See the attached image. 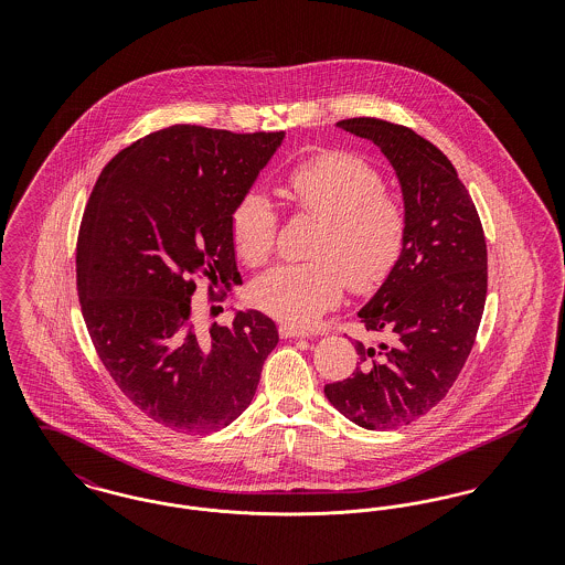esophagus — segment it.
Listing matches in <instances>:
<instances>
[{
  "label": "esophagus",
  "mask_w": 565,
  "mask_h": 565,
  "mask_svg": "<svg viewBox=\"0 0 565 565\" xmlns=\"http://www.w3.org/2000/svg\"><path fill=\"white\" fill-rule=\"evenodd\" d=\"M279 337L281 339H298V337H309L305 330H298L295 326H279Z\"/></svg>",
  "instance_id": "esophagus-1"
}]
</instances>
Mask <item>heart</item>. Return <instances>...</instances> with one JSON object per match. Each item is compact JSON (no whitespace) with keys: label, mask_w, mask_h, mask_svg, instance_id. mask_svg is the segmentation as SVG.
I'll return each instance as SVG.
<instances>
[{"label":"heart","mask_w":565,"mask_h":565,"mask_svg":"<svg viewBox=\"0 0 565 565\" xmlns=\"http://www.w3.org/2000/svg\"><path fill=\"white\" fill-rule=\"evenodd\" d=\"M290 196L320 220L307 263H281L252 284V302L279 322L309 328L345 290L371 292L394 269L404 243L403 205L375 167L328 152L290 175ZM277 212L263 190L245 192L233 212V239L245 263L263 265L275 247Z\"/></svg>","instance_id":"1"}]
</instances>
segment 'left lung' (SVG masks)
<instances>
[{"label": "left lung", "instance_id": "1", "mask_svg": "<svg viewBox=\"0 0 565 565\" xmlns=\"http://www.w3.org/2000/svg\"><path fill=\"white\" fill-rule=\"evenodd\" d=\"M337 127L373 141L394 167L406 228L401 258L358 311L383 341H355L353 376L323 394L360 428L392 430L440 403L470 355L487 296L483 226L456 167L428 139L376 118Z\"/></svg>", "mask_w": 565, "mask_h": 565}]
</instances>
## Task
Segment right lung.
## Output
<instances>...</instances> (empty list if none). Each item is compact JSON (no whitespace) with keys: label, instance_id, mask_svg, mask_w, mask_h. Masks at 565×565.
Returning a JSON list of instances; mask_svg holds the SVG:
<instances>
[{"label":"right lung","instance_id":"right-lung-1","mask_svg":"<svg viewBox=\"0 0 565 565\" xmlns=\"http://www.w3.org/2000/svg\"><path fill=\"white\" fill-rule=\"evenodd\" d=\"M286 134L175 125L137 139L102 171L82 217V316L104 366L157 424L210 434L249 406L277 326L237 311L192 322L194 277L239 286L233 212Z\"/></svg>","mask_w":565,"mask_h":565}]
</instances>
